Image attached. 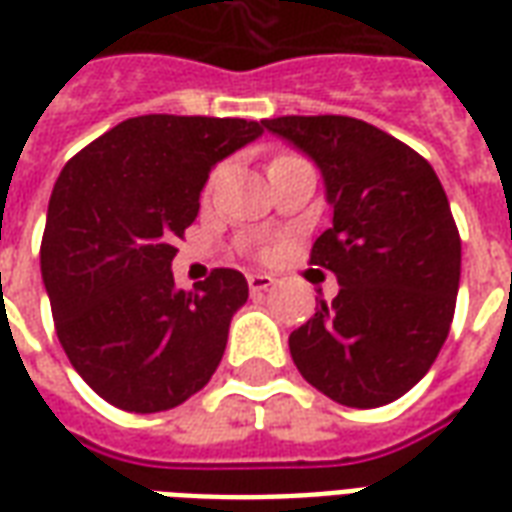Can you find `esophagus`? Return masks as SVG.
Returning a JSON list of instances; mask_svg holds the SVG:
<instances>
[{
	"instance_id": "1",
	"label": "esophagus",
	"mask_w": 512,
	"mask_h": 512,
	"mask_svg": "<svg viewBox=\"0 0 512 512\" xmlns=\"http://www.w3.org/2000/svg\"><path fill=\"white\" fill-rule=\"evenodd\" d=\"M246 282H249V290H252V293H263V290L271 288L277 279L271 277V274H249V277H246Z\"/></svg>"
}]
</instances>
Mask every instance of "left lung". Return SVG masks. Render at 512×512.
<instances>
[{
    "label": "left lung",
    "instance_id": "8db88e82",
    "mask_svg": "<svg viewBox=\"0 0 512 512\" xmlns=\"http://www.w3.org/2000/svg\"><path fill=\"white\" fill-rule=\"evenodd\" d=\"M271 134L321 169L332 227L310 263L340 293L290 334V356L318 392L351 408L406 395L450 334L461 282V235L425 158L365 120L274 117Z\"/></svg>",
    "mask_w": 512,
    "mask_h": 512
}]
</instances>
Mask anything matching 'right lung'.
<instances>
[{
	"label": "right lung",
	"instance_id": "right-lung-1",
	"mask_svg": "<svg viewBox=\"0 0 512 512\" xmlns=\"http://www.w3.org/2000/svg\"><path fill=\"white\" fill-rule=\"evenodd\" d=\"M263 128L241 117H131L60 172L40 274L65 354L106 403L156 414L216 373L249 285L216 268L178 290L175 238L197 219L211 169Z\"/></svg>",
	"mask_w": 512,
	"mask_h": 512
}]
</instances>
